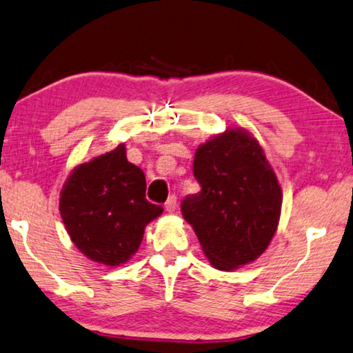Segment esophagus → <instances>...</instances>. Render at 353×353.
Wrapping results in <instances>:
<instances>
[{
  "mask_svg": "<svg viewBox=\"0 0 353 353\" xmlns=\"http://www.w3.org/2000/svg\"><path fill=\"white\" fill-rule=\"evenodd\" d=\"M175 209H176V196L170 194L168 196V199L165 201V210L167 212H175Z\"/></svg>",
  "mask_w": 353,
  "mask_h": 353,
  "instance_id": "1",
  "label": "esophagus"
}]
</instances>
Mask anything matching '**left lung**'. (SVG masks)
<instances>
[{
  "label": "left lung",
  "mask_w": 353,
  "mask_h": 353,
  "mask_svg": "<svg viewBox=\"0 0 353 353\" xmlns=\"http://www.w3.org/2000/svg\"><path fill=\"white\" fill-rule=\"evenodd\" d=\"M201 191L181 201L205 258L221 271L264 253L277 230L282 191L263 149L245 130H227L196 150Z\"/></svg>",
  "instance_id": "left-lung-1"
}]
</instances>
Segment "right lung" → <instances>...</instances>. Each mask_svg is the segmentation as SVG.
<instances>
[{"instance_id":"add662e5","label":"right lung","mask_w":353,"mask_h":353,"mask_svg":"<svg viewBox=\"0 0 353 353\" xmlns=\"http://www.w3.org/2000/svg\"><path fill=\"white\" fill-rule=\"evenodd\" d=\"M59 212L72 243L87 258L120 266L163 209L145 199L144 173L128 162L120 144L72 170L61 190Z\"/></svg>"}]
</instances>
